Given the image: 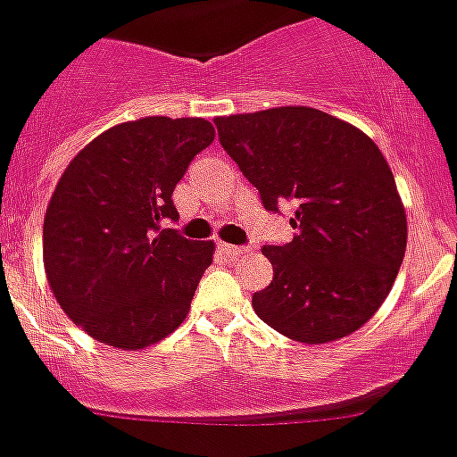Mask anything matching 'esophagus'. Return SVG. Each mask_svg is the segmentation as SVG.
<instances>
[{
  "mask_svg": "<svg viewBox=\"0 0 457 457\" xmlns=\"http://www.w3.org/2000/svg\"><path fill=\"white\" fill-rule=\"evenodd\" d=\"M220 251L226 255V258H242V255L249 253V249H245V246H233V245H226V242H221Z\"/></svg>",
  "mask_w": 457,
  "mask_h": 457,
  "instance_id": "esophagus-1",
  "label": "esophagus"
}]
</instances>
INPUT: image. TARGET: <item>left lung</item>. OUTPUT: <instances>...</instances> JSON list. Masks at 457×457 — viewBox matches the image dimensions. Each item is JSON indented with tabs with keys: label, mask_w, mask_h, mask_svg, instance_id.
<instances>
[{
	"label": "left lung",
	"mask_w": 457,
	"mask_h": 457,
	"mask_svg": "<svg viewBox=\"0 0 457 457\" xmlns=\"http://www.w3.org/2000/svg\"><path fill=\"white\" fill-rule=\"evenodd\" d=\"M220 143L267 211L291 202L298 231L267 245L273 280L253 310L291 341L319 345L366 325L393 289L408 226L393 170L368 134L305 105L217 116Z\"/></svg>",
	"instance_id": "left-lung-1"
}]
</instances>
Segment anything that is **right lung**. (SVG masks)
<instances>
[{
    "label": "right lung",
    "instance_id": "obj_1",
    "mask_svg": "<svg viewBox=\"0 0 457 457\" xmlns=\"http://www.w3.org/2000/svg\"><path fill=\"white\" fill-rule=\"evenodd\" d=\"M215 141L206 119L145 116L114 125L71 159L42 228L46 280L91 338L143 350L186 320L215 242L186 240L172 193Z\"/></svg>",
    "mask_w": 457,
    "mask_h": 457
}]
</instances>
